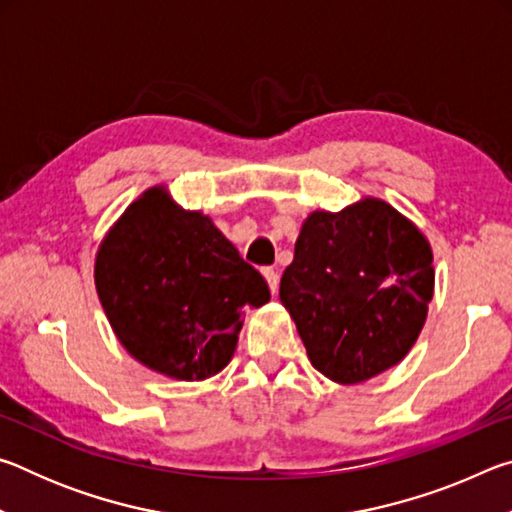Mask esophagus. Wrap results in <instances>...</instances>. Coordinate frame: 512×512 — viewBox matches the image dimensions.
<instances>
[{"mask_svg":"<svg viewBox=\"0 0 512 512\" xmlns=\"http://www.w3.org/2000/svg\"><path fill=\"white\" fill-rule=\"evenodd\" d=\"M264 277L268 282V289H271V293H275L277 287H280V275H277V271H273V268H264Z\"/></svg>","mask_w":512,"mask_h":512,"instance_id":"34e87169","label":"esophagus"}]
</instances>
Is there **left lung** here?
Masks as SVG:
<instances>
[{
  "mask_svg": "<svg viewBox=\"0 0 512 512\" xmlns=\"http://www.w3.org/2000/svg\"><path fill=\"white\" fill-rule=\"evenodd\" d=\"M433 280L422 230L366 196L302 221L280 300L311 366L336 384H359L409 354L427 320Z\"/></svg>",
  "mask_w": 512,
  "mask_h": 512,
  "instance_id": "1",
  "label": "left lung"
}]
</instances>
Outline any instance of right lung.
Returning <instances> with one entry per match:
<instances>
[{
    "instance_id": "obj_1",
    "label": "right lung",
    "mask_w": 512,
    "mask_h": 512,
    "mask_svg": "<svg viewBox=\"0 0 512 512\" xmlns=\"http://www.w3.org/2000/svg\"><path fill=\"white\" fill-rule=\"evenodd\" d=\"M94 284L126 352L178 381L228 366L244 311L271 298L210 216L180 207L164 185L137 196L106 232Z\"/></svg>"
}]
</instances>
